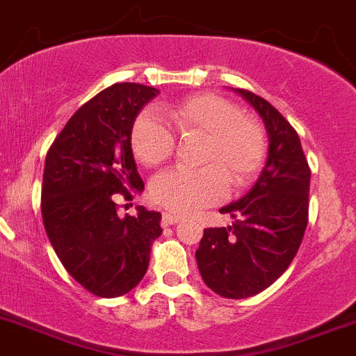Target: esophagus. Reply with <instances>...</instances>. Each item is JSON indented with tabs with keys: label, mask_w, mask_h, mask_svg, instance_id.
I'll return each mask as SVG.
<instances>
[{
	"label": "esophagus",
	"mask_w": 356,
	"mask_h": 356,
	"mask_svg": "<svg viewBox=\"0 0 356 356\" xmlns=\"http://www.w3.org/2000/svg\"><path fill=\"white\" fill-rule=\"evenodd\" d=\"M177 222H181V217L179 216H174V213L170 212L161 213V224H163V226H172V224H177Z\"/></svg>",
	"instance_id": "34e87169"
}]
</instances>
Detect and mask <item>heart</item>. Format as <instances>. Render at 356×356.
I'll return each instance as SVG.
<instances>
[{
    "label": "heart",
    "mask_w": 356,
    "mask_h": 356,
    "mask_svg": "<svg viewBox=\"0 0 356 356\" xmlns=\"http://www.w3.org/2000/svg\"><path fill=\"white\" fill-rule=\"evenodd\" d=\"M182 136H203L200 168H172L158 174L149 186L156 205L175 213H191L222 202L231 184H250L264 165L268 143L261 123L243 115L234 102L213 94L193 95L168 109ZM134 156L156 167L174 154L177 139L167 122L146 109L130 132Z\"/></svg>",
    "instance_id": "obj_1"
}]
</instances>
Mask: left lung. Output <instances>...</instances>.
Listing matches in <instances>:
<instances>
[{"label": "left lung", "mask_w": 356, "mask_h": 356, "mask_svg": "<svg viewBox=\"0 0 356 356\" xmlns=\"http://www.w3.org/2000/svg\"><path fill=\"white\" fill-rule=\"evenodd\" d=\"M264 120L270 158L254 188L222 207L234 224L207 227L196 250L203 282L226 299L259 294L282 277L308 226L309 168L294 127L254 92L234 88Z\"/></svg>", "instance_id": "1"}]
</instances>
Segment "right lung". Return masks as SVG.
<instances>
[{"mask_svg": "<svg viewBox=\"0 0 356 356\" xmlns=\"http://www.w3.org/2000/svg\"><path fill=\"white\" fill-rule=\"evenodd\" d=\"M153 86L116 83L69 118L47 153L41 216L62 266L97 298H118L146 275L160 212L118 216L116 198L143 191L130 132Z\"/></svg>", "mask_w": 356, "mask_h": 356, "instance_id": "add662e5", "label": "right lung"}]
</instances>
